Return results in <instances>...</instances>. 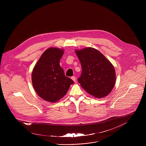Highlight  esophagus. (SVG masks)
I'll return each mask as SVG.
<instances>
[{
  "instance_id": "1",
  "label": "esophagus",
  "mask_w": 146,
  "mask_h": 146,
  "mask_svg": "<svg viewBox=\"0 0 146 146\" xmlns=\"http://www.w3.org/2000/svg\"><path fill=\"white\" fill-rule=\"evenodd\" d=\"M71 79L73 80V81H74L75 83L76 82V78H75V76H72V77H71Z\"/></svg>"
}]
</instances>
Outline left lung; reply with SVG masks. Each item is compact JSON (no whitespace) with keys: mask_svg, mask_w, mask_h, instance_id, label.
Here are the masks:
<instances>
[{"mask_svg":"<svg viewBox=\"0 0 146 146\" xmlns=\"http://www.w3.org/2000/svg\"><path fill=\"white\" fill-rule=\"evenodd\" d=\"M82 67L78 78L85 91L96 98H103L112 90L116 81L115 68L104 56L93 48L75 51Z\"/></svg>","mask_w":146,"mask_h":146,"instance_id":"obj_1","label":"left lung"}]
</instances>
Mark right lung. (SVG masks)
<instances>
[{
	"instance_id": "obj_1",
	"label": "right lung",
	"mask_w": 146,
	"mask_h": 146,
	"mask_svg": "<svg viewBox=\"0 0 146 146\" xmlns=\"http://www.w3.org/2000/svg\"><path fill=\"white\" fill-rule=\"evenodd\" d=\"M63 50L50 48L42 55L32 72V82L37 94L43 100L56 102L67 93L74 83L65 76L60 61Z\"/></svg>"
}]
</instances>
